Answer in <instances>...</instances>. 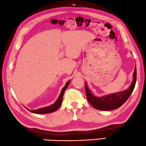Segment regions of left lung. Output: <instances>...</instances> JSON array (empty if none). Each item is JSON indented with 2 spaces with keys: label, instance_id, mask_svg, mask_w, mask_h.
Here are the masks:
<instances>
[{
  "label": "left lung",
  "instance_id": "obj_1",
  "mask_svg": "<svg viewBox=\"0 0 146 146\" xmlns=\"http://www.w3.org/2000/svg\"><path fill=\"white\" fill-rule=\"evenodd\" d=\"M136 82V67L133 73V81L130 87L124 91L109 94L100 97L96 96L90 91L87 83L85 82L86 94L88 101L94 108L100 110H112L118 108L130 97L134 91Z\"/></svg>",
  "mask_w": 146,
  "mask_h": 146
}]
</instances>
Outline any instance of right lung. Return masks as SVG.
<instances>
[{
    "label": "right lung",
    "instance_id": "obj_1",
    "mask_svg": "<svg viewBox=\"0 0 146 146\" xmlns=\"http://www.w3.org/2000/svg\"><path fill=\"white\" fill-rule=\"evenodd\" d=\"M71 80H69V81L67 82V83L65 84V87L63 88L62 90H61V93L59 94V97L57 98V99L56 100L54 103L51 104L50 106H46V107H43V108H40L37 110H29L27 109L30 111L32 113L34 114H48V113H51V112H53L58 109V108L60 107V106L62 104V100H63V94H64V92L66 89L68 87L69 83H70Z\"/></svg>",
    "mask_w": 146,
    "mask_h": 146
}]
</instances>
